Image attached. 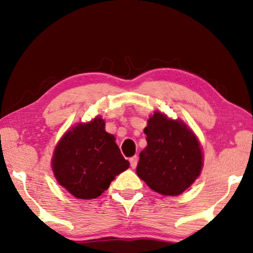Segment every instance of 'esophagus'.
I'll use <instances>...</instances> for the list:
<instances>
[{"label": "esophagus", "instance_id": "esophagus-1", "mask_svg": "<svg viewBox=\"0 0 253 253\" xmlns=\"http://www.w3.org/2000/svg\"><path fill=\"white\" fill-rule=\"evenodd\" d=\"M129 162H130V166H131V169H136L137 163H138V157H137V156L131 157L130 160H129Z\"/></svg>", "mask_w": 253, "mask_h": 253}]
</instances>
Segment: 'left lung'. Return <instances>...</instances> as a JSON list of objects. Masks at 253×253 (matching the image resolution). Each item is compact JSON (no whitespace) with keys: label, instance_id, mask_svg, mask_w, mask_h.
Wrapping results in <instances>:
<instances>
[{"label":"left lung","instance_id":"obj_1","mask_svg":"<svg viewBox=\"0 0 253 253\" xmlns=\"http://www.w3.org/2000/svg\"><path fill=\"white\" fill-rule=\"evenodd\" d=\"M147 146L139 154L137 175L163 195H178L199 176L202 152L195 135L178 121L156 111L144 129Z\"/></svg>","mask_w":253,"mask_h":253}]
</instances>
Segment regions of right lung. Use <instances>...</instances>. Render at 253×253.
Here are the masks:
<instances>
[{
	"label": "right lung",
	"instance_id": "add662e5",
	"mask_svg": "<svg viewBox=\"0 0 253 253\" xmlns=\"http://www.w3.org/2000/svg\"><path fill=\"white\" fill-rule=\"evenodd\" d=\"M129 168L97 117L78 124L62 137L54 149L52 169L60 185L78 199H96L109 187L118 174Z\"/></svg>",
	"mask_w": 253,
	"mask_h": 253
}]
</instances>
